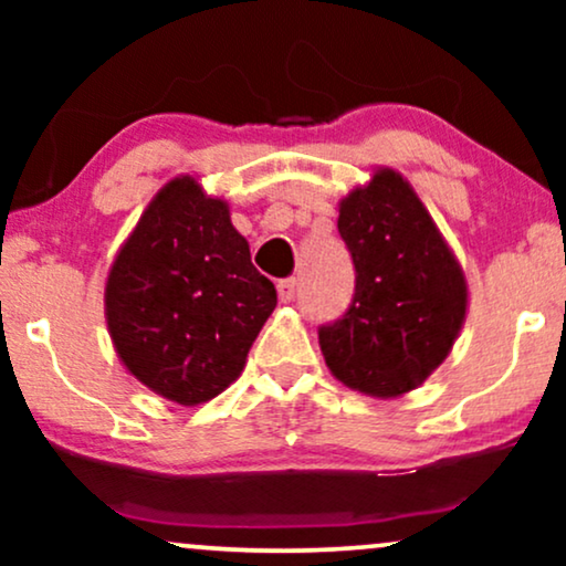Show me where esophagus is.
Here are the masks:
<instances>
[{
    "label": "esophagus",
    "instance_id": "obj_1",
    "mask_svg": "<svg viewBox=\"0 0 566 566\" xmlns=\"http://www.w3.org/2000/svg\"><path fill=\"white\" fill-rule=\"evenodd\" d=\"M277 289V298H281V304H291L293 296H296V277H285L275 285Z\"/></svg>",
    "mask_w": 566,
    "mask_h": 566
}]
</instances>
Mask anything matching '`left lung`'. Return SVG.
<instances>
[{"label": "left lung", "instance_id": "8db88e82", "mask_svg": "<svg viewBox=\"0 0 566 566\" xmlns=\"http://www.w3.org/2000/svg\"><path fill=\"white\" fill-rule=\"evenodd\" d=\"M355 296L319 329L329 374L376 399L405 397L448 358L469 312V283L451 244L407 177L376 167L339 200Z\"/></svg>", "mask_w": 566, "mask_h": 566}]
</instances>
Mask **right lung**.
<instances>
[{"label":"right lung","mask_w":566,"mask_h":566,"mask_svg":"<svg viewBox=\"0 0 566 566\" xmlns=\"http://www.w3.org/2000/svg\"><path fill=\"white\" fill-rule=\"evenodd\" d=\"M107 335L146 389L198 407L231 386L277 304L229 203L196 175L159 188L105 277Z\"/></svg>","instance_id":"1"}]
</instances>
